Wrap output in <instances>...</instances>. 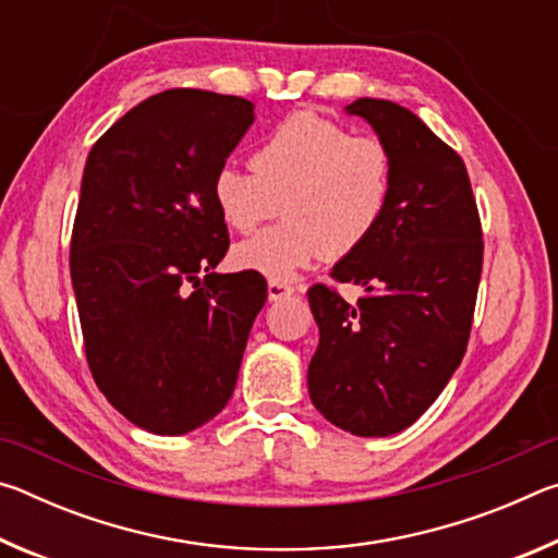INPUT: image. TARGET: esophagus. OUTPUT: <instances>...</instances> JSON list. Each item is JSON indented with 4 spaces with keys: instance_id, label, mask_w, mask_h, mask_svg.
Instances as JSON below:
<instances>
[{
    "instance_id": "obj_1",
    "label": "esophagus",
    "mask_w": 558,
    "mask_h": 558,
    "mask_svg": "<svg viewBox=\"0 0 558 558\" xmlns=\"http://www.w3.org/2000/svg\"><path fill=\"white\" fill-rule=\"evenodd\" d=\"M292 292H295V288L288 286V282H282V280H270L268 282V300L270 302H278L282 298H290Z\"/></svg>"
}]
</instances>
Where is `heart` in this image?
<instances>
[{"instance_id":"b5f03b06","label":"heart","mask_w":558,"mask_h":558,"mask_svg":"<svg viewBox=\"0 0 558 558\" xmlns=\"http://www.w3.org/2000/svg\"><path fill=\"white\" fill-rule=\"evenodd\" d=\"M251 169L223 165L211 199L229 229L251 233L282 221L233 248V263L270 280H292L323 256L344 258L372 239L389 211L393 155L384 140L315 112H292L260 140Z\"/></svg>"}]
</instances>
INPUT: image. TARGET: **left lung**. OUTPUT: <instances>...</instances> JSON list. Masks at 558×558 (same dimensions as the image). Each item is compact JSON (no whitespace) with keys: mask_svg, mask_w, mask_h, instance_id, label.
<instances>
[{"mask_svg":"<svg viewBox=\"0 0 558 558\" xmlns=\"http://www.w3.org/2000/svg\"><path fill=\"white\" fill-rule=\"evenodd\" d=\"M393 155L389 211L362 248L332 268L366 290L356 305L307 290L319 327L307 386L315 409L352 436H393L428 411L462 362L483 272V229L465 162L391 100L359 98Z\"/></svg>","mask_w":558,"mask_h":558,"instance_id":"obj_1","label":"left lung"}]
</instances>
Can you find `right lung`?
<instances>
[{
    "mask_svg": "<svg viewBox=\"0 0 558 558\" xmlns=\"http://www.w3.org/2000/svg\"><path fill=\"white\" fill-rule=\"evenodd\" d=\"M253 120L239 96L157 93L93 145L83 169L71 280L86 359L106 399L155 436H184L221 413L266 305L258 272L214 270L229 229L211 179Z\"/></svg>",
    "mask_w": 558,
    "mask_h": 558,
    "instance_id": "right-lung-1",
    "label": "right lung"
}]
</instances>
